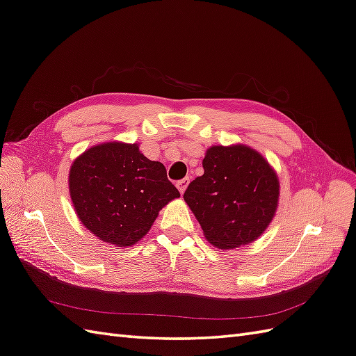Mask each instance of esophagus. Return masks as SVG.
I'll return each mask as SVG.
<instances>
[{
    "mask_svg": "<svg viewBox=\"0 0 356 356\" xmlns=\"http://www.w3.org/2000/svg\"><path fill=\"white\" fill-rule=\"evenodd\" d=\"M188 182H190V179L188 178H182V179H179L178 182H177V188L179 190V193L182 195V193L186 191V188L188 187Z\"/></svg>",
    "mask_w": 356,
    "mask_h": 356,
    "instance_id": "34e87169",
    "label": "esophagus"
}]
</instances>
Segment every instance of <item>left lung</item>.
Here are the masks:
<instances>
[{"instance_id":"1","label":"left lung","mask_w":356,"mask_h":356,"mask_svg":"<svg viewBox=\"0 0 356 356\" xmlns=\"http://www.w3.org/2000/svg\"><path fill=\"white\" fill-rule=\"evenodd\" d=\"M203 175L190 182L184 200L211 245L233 250L257 241L279 203V178L270 163L243 145H212Z\"/></svg>"}]
</instances>
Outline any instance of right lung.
Returning a JSON list of instances; mask_svg holds the SVG:
<instances>
[{
  "label": "right lung",
  "mask_w": 356,
  "mask_h": 356,
  "mask_svg": "<svg viewBox=\"0 0 356 356\" xmlns=\"http://www.w3.org/2000/svg\"><path fill=\"white\" fill-rule=\"evenodd\" d=\"M72 207L99 241L127 248L152 229L159 211L179 197L160 161L147 159L138 144L93 145L72 161L68 177Z\"/></svg>",
  "instance_id": "right-lung-1"
}]
</instances>
